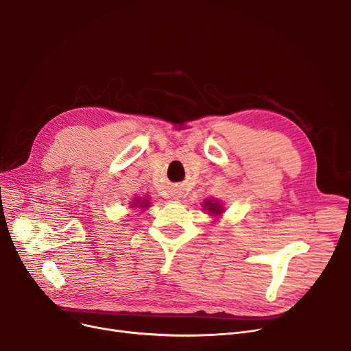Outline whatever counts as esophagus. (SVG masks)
I'll return each mask as SVG.
<instances>
[{"label":"esophagus","instance_id":"1","mask_svg":"<svg viewBox=\"0 0 351 351\" xmlns=\"http://www.w3.org/2000/svg\"><path fill=\"white\" fill-rule=\"evenodd\" d=\"M178 197H179V196H176V199H178Z\"/></svg>","mask_w":351,"mask_h":351}]
</instances>
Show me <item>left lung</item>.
Here are the masks:
<instances>
[{"label": "left lung", "instance_id": "1", "mask_svg": "<svg viewBox=\"0 0 351 351\" xmlns=\"http://www.w3.org/2000/svg\"><path fill=\"white\" fill-rule=\"evenodd\" d=\"M204 209L209 212V215H222L223 213V208L220 202H216L215 199H208L204 202Z\"/></svg>", "mask_w": 351, "mask_h": 351}]
</instances>
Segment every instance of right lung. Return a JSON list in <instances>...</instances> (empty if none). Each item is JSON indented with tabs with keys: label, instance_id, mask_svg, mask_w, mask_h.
Wrapping results in <instances>:
<instances>
[{
	"label": "right lung",
	"instance_id": "1",
	"mask_svg": "<svg viewBox=\"0 0 351 351\" xmlns=\"http://www.w3.org/2000/svg\"><path fill=\"white\" fill-rule=\"evenodd\" d=\"M129 205H131V208H139L143 210L151 206V202L147 199V196H136L132 199V202Z\"/></svg>",
	"mask_w": 351,
	"mask_h": 351
}]
</instances>
